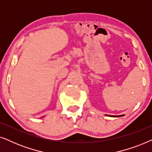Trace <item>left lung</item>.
I'll return each instance as SVG.
<instances>
[{
  "label": "left lung",
  "instance_id": "8db88e82",
  "mask_svg": "<svg viewBox=\"0 0 152 152\" xmlns=\"http://www.w3.org/2000/svg\"><path fill=\"white\" fill-rule=\"evenodd\" d=\"M108 116H111V117H119V116L118 115H107ZM123 115H120V116H122Z\"/></svg>",
  "mask_w": 152,
  "mask_h": 152
}]
</instances>
